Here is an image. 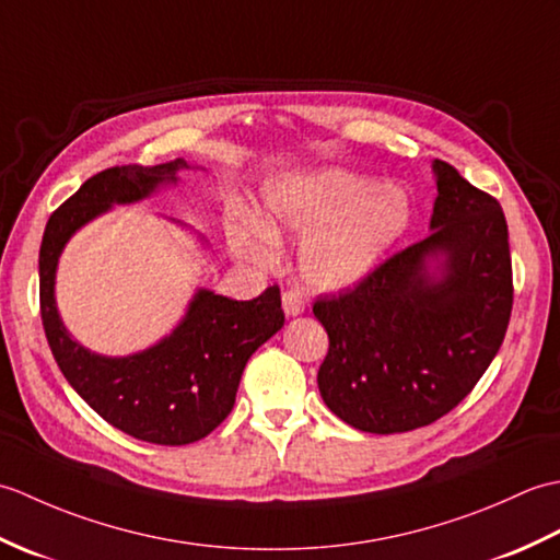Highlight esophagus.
<instances>
[{"mask_svg":"<svg viewBox=\"0 0 560 560\" xmlns=\"http://www.w3.org/2000/svg\"><path fill=\"white\" fill-rule=\"evenodd\" d=\"M281 307L287 317H299L305 311V301L299 291H287L281 295Z\"/></svg>","mask_w":560,"mask_h":560,"instance_id":"obj_1","label":"esophagus"}]
</instances>
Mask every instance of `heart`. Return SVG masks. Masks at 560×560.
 <instances>
[{
  "instance_id": "obj_1",
  "label": "heart",
  "mask_w": 560,
  "mask_h": 560,
  "mask_svg": "<svg viewBox=\"0 0 560 560\" xmlns=\"http://www.w3.org/2000/svg\"><path fill=\"white\" fill-rule=\"evenodd\" d=\"M409 223L411 201L401 187L323 168L273 177L261 187L255 219L237 213L225 223V241L241 259L269 265L283 237L305 235L299 247L303 281L339 293L371 277Z\"/></svg>"
}]
</instances>
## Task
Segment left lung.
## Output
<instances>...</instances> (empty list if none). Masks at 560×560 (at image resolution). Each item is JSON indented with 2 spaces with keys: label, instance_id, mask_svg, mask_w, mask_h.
Returning <instances> with one entry per match:
<instances>
[{
  "label": "left lung",
  "instance_id": "8db88e82",
  "mask_svg": "<svg viewBox=\"0 0 560 560\" xmlns=\"http://www.w3.org/2000/svg\"><path fill=\"white\" fill-rule=\"evenodd\" d=\"M431 168V235L313 307L329 337L319 395L365 433H407L455 409L495 359L513 311L501 205L450 163Z\"/></svg>",
  "mask_w": 560,
  "mask_h": 560
}]
</instances>
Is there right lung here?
Here are the masks:
<instances>
[{"label": "right lung", "mask_w": 560, "mask_h": 560, "mask_svg": "<svg viewBox=\"0 0 560 560\" xmlns=\"http://www.w3.org/2000/svg\"><path fill=\"white\" fill-rule=\"evenodd\" d=\"M185 159L122 165L89 177L45 225L40 245V315L59 371L110 425L156 445L209 435L235 404L245 363L283 327L279 287L253 301L197 289L173 331L127 355H103L71 337L57 307V267L71 235L115 207L137 205L180 183ZM177 223V221H175ZM201 245H207L199 237Z\"/></svg>", "instance_id": "obj_1"}]
</instances>
